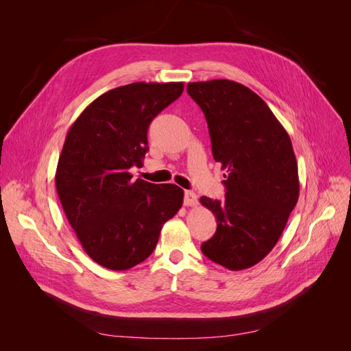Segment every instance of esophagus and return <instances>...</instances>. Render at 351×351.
<instances>
[{
  "instance_id": "obj_1",
  "label": "esophagus",
  "mask_w": 351,
  "mask_h": 351,
  "mask_svg": "<svg viewBox=\"0 0 351 351\" xmlns=\"http://www.w3.org/2000/svg\"><path fill=\"white\" fill-rule=\"evenodd\" d=\"M197 204V196L192 191L185 192V197H183V205L185 206H195Z\"/></svg>"
}]
</instances>
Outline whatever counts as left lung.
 Wrapping results in <instances>:
<instances>
[{
  "label": "left lung",
  "instance_id": "8db88e82",
  "mask_svg": "<svg viewBox=\"0 0 351 351\" xmlns=\"http://www.w3.org/2000/svg\"><path fill=\"white\" fill-rule=\"evenodd\" d=\"M186 89L205 114L215 160L228 171L223 200L200 197L217 222L200 249L229 270L252 267L278 243L298 204L290 136L266 102L242 84L213 80L189 82Z\"/></svg>",
  "mask_w": 351,
  "mask_h": 351
}]
</instances>
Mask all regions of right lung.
<instances>
[{"mask_svg": "<svg viewBox=\"0 0 351 351\" xmlns=\"http://www.w3.org/2000/svg\"><path fill=\"white\" fill-rule=\"evenodd\" d=\"M183 92V82H134L90 102L66 134L55 186L69 225L92 261L128 270L149 257L183 191L132 179L142 166L147 128Z\"/></svg>", "mask_w": 351, "mask_h": 351, "instance_id": "1", "label": "right lung"}]
</instances>
